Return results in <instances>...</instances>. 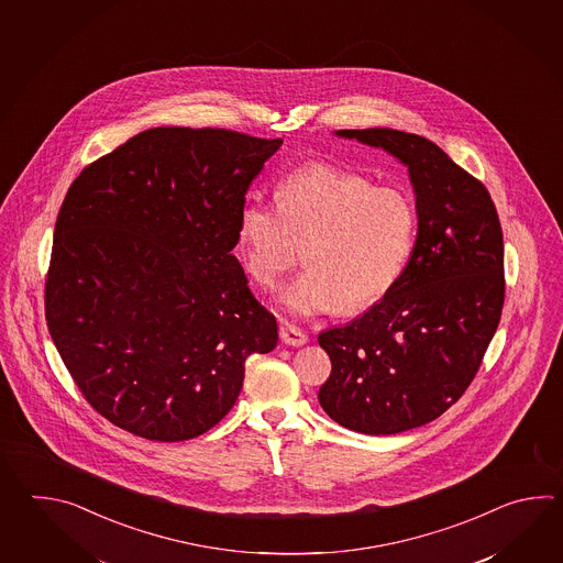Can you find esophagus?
<instances>
[{
    "label": "esophagus",
    "instance_id": "esophagus-1",
    "mask_svg": "<svg viewBox=\"0 0 563 563\" xmlns=\"http://www.w3.org/2000/svg\"><path fill=\"white\" fill-rule=\"evenodd\" d=\"M279 338H282V342L287 344V346H306L308 344V334L306 332H301L299 328L296 325H291V323H284L282 325V330H279Z\"/></svg>",
    "mask_w": 563,
    "mask_h": 563
}]
</instances>
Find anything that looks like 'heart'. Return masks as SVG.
<instances>
[{
    "mask_svg": "<svg viewBox=\"0 0 563 563\" xmlns=\"http://www.w3.org/2000/svg\"><path fill=\"white\" fill-rule=\"evenodd\" d=\"M417 235L419 211L407 191L323 163L279 180L276 203L250 195L238 216L241 252L265 286L294 265V240H308V267L279 294L299 318L338 306L366 310L386 298L407 272Z\"/></svg>",
    "mask_w": 563,
    "mask_h": 563,
    "instance_id": "heart-1",
    "label": "heart"
}]
</instances>
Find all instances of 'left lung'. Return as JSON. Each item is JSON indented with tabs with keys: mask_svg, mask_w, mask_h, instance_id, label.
I'll use <instances>...</instances> for the list:
<instances>
[{
	"mask_svg": "<svg viewBox=\"0 0 563 563\" xmlns=\"http://www.w3.org/2000/svg\"><path fill=\"white\" fill-rule=\"evenodd\" d=\"M334 134L408 168L419 235L386 298L318 335L332 360L318 400L350 431L396 434L439 419L475 378L501 320V223L483 183L429 139L393 129Z\"/></svg>",
	"mask_w": 563,
	"mask_h": 563,
	"instance_id": "8db88e82",
	"label": "left lung"
}]
</instances>
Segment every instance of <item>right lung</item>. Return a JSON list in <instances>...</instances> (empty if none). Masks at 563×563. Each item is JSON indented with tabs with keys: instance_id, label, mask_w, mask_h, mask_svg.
<instances>
[{
	"instance_id": "obj_1",
	"label": "right lung",
	"mask_w": 563,
	"mask_h": 563,
	"mask_svg": "<svg viewBox=\"0 0 563 563\" xmlns=\"http://www.w3.org/2000/svg\"><path fill=\"white\" fill-rule=\"evenodd\" d=\"M282 139L158 126L98 158L62 203L46 320L96 412L177 443L235 405L245 360L277 344L233 247L252 180Z\"/></svg>"
}]
</instances>
